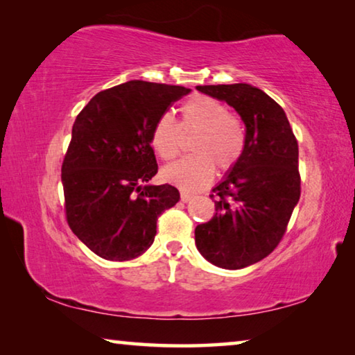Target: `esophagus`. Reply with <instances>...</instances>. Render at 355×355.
I'll use <instances>...</instances> for the list:
<instances>
[{"label": "esophagus", "instance_id": "esophagus-1", "mask_svg": "<svg viewBox=\"0 0 355 355\" xmlns=\"http://www.w3.org/2000/svg\"><path fill=\"white\" fill-rule=\"evenodd\" d=\"M180 199H182V202H189L192 199V196L189 194V192L182 191V192H180Z\"/></svg>", "mask_w": 355, "mask_h": 355}]
</instances>
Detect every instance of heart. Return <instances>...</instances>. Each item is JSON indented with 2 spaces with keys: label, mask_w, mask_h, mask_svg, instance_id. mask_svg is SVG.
Masks as SVG:
<instances>
[{
  "label": "heart",
  "mask_w": 355,
  "mask_h": 355,
  "mask_svg": "<svg viewBox=\"0 0 355 355\" xmlns=\"http://www.w3.org/2000/svg\"><path fill=\"white\" fill-rule=\"evenodd\" d=\"M182 120L177 123L171 114H163L150 131V146L161 159L177 158L183 146L184 135L196 133L191 152L178 163L163 171L166 182L183 191H199L211 182L214 167L227 172L241 158L248 142L241 119L228 112L218 100L197 95L186 101L180 110Z\"/></svg>",
  "instance_id": "heart-1"
}]
</instances>
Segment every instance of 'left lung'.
Instances as JSON below:
<instances>
[{
  "label": "left lung",
  "instance_id": "8db88e82",
  "mask_svg": "<svg viewBox=\"0 0 355 355\" xmlns=\"http://www.w3.org/2000/svg\"><path fill=\"white\" fill-rule=\"evenodd\" d=\"M235 107L245 125L241 158L213 188L216 213L196 227V245L214 266L241 269L263 260L284 238L300 197L299 147L285 111L245 83L197 86Z\"/></svg>",
  "mask_w": 355,
  "mask_h": 355
}]
</instances>
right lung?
Wrapping results in <instances>:
<instances>
[{"label": "right lung", "mask_w": 355, "mask_h": 355, "mask_svg": "<svg viewBox=\"0 0 355 355\" xmlns=\"http://www.w3.org/2000/svg\"><path fill=\"white\" fill-rule=\"evenodd\" d=\"M191 89L133 80L98 92L71 128L62 163L65 218L94 254L125 261L153 244L156 220L180 200L156 172L153 123Z\"/></svg>", "instance_id": "1"}]
</instances>
